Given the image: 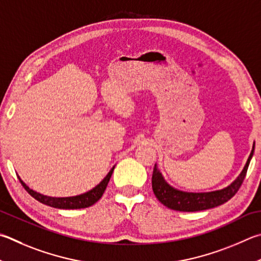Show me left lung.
Returning <instances> with one entry per match:
<instances>
[{
	"label": "left lung",
	"mask_w": 261,
	"mask_h": 261,
	"mask_svg": "<svg viewBox=\"0 0 261 261\" xmlns=\"http://www.w3.org/2000/svg\"><path fill=\"white\" fill-rule=\"evenodd\" d=\"M253 150L254 144L249 159L246 161L244 169L242 170V172H241V174L234 182H231L228 187L220 189V191L209 193H187L178 191V189L171 187L167 181H165L155 164L153 170V176H151V187H153V192L156 198H158L162 204L168 206L169 209L176 211L195 212L207 210L211 209V207H216L218 205L224 204V203L230 200V198L238 193L241 185H242L243 180L246 176V171H248L250 161L252 159Z\"/></svg>",
	"instance_id": "8db88e82"
}]
</instances>
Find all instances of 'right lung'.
<instances>
[{"label":"right lung","mask_w":261,"mask_h":261,"mask_svg":"<svg viewBox=\"0 0 261 261\" xmlns=\"http://www.w3.org/2000/svg\"><path fill=\"white\" fill-rule=\"evenodd\" d=\"M114 171V168H113L110 172H108L107 176L101 180V182L97 185L96 187L92 188L91 191H89L81 195L77 196H72V197H51L46 195H42V194L33 191L27 185L22 181V180L19 178L22 187L26 189V191L30 193V195L35 198L41 203H43L45 205H49L52 207H57V209H84V207H89L93 205L97 201L100 200L102 196L103 192L108 185V181L112 177V173Z\"/></svg>","instance_id":"1"}]
</instances>
